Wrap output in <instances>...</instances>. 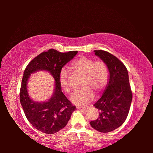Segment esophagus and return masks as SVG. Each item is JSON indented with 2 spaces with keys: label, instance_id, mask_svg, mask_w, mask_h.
<instances>
[{
  "label": "esophagus",
  "instance_id": "obj_1",
  "mask_svg": "<svg viewBox=\"0 0 153 153\" xmlns=\"http://www.w3.org/2000/svg\"><path fill=\"white\" fill-rule=\"evenodd\" d=\"M89 107V106H76V108L77 109H79V110H85V109H88Z\"/></svg>",
  "mask_w": 153,
  "mask_h": 153
}]
</instances>
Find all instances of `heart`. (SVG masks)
<instances>
[{
	"label": "heart",
	"mask_w": 153,
	"mask_h": 153,
	"mask_svg": "<svg viewBox=\"0 0 153 153\" xmlns=\"http://www.w3.org/2000/svg\"><path fill=\"white\" fill-rule=\"evenodd\" d=\"M74 70L84 75L81 89L76 91L71 96L72 103L85 105L92 100L94 93L100 94L106 86L108 79V68L103 61H94L87 57H81L75 60L72 64ZM59 84L67 94L70 93L71 85L68 71L62 69L59 75Z\"/></svg>",
	"instance_id": "b5f03b06"
}]
</instances>
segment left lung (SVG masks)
Returning a JSON list of instances; mask_svg holds the SVG:
<instances>
[{
	"instance_id": "8db88e82",
	"label": "left lung",
	"mask_w": 153,
	"mask_h": 153,
	"mask_svg": "<svg viewBox=\"0 0 153 153\" xmlns=\"http://www.w3.org/2000/svg\"><path fill=\"white\" fill-rule=\"evenodd\" d=\"M108 66V84L101 98L94 104L100 111L98 119L90 122L91 126L101 133L118 128L126 121L132 100L127 68L114 55L104 50H94Z\"/></svg>"
}]
</instances>
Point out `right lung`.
Here are the masks:
<instances>
[{
	"label": "right lung",
	"instance_id": "add662e5",
	"mask_svg": "<svg viewBox=\"0 0 153 153\" xmlns=\"http://www.w3.org/2000/svg\"><path fill=\"white\" fill-rule=\"evenodd\" d=\"M78 51L62 53L50 49L37 55L28 64L23 75L20 91V101L29 122L38 130L53 134L64 128L76 106L68 100L59 84L62 68L75 56ZM38 70H47L56 80L55 92L48 102H36L29 98L26 91L27 80L30 74Z\"/></svg>",
	"mask_w": 153,
	"mask_h": 153
}]
</instances>
